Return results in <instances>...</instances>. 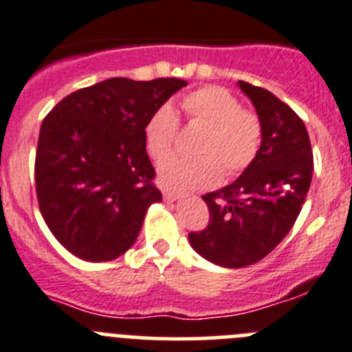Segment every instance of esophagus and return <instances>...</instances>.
<instances>
[{"mask_svg": "<svg viewBox=\"0 0 352 352\" xmlns=\"http://www.w3.org/2000/svg\"><path fill=\"white\" fill-rule=\"evenodd\" d=\"M163 197H165V201H170V203H173V201L180 199V194L175 192V190H165V192H163Z\"/></svg>", "mask_w": 352, "mask_h": 352, "instance_id": "obj_1", "label": "esophagus"}]
</instances>
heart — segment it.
Listing matches in <instances>:
<instances>
[{
	"instance_id": "b5f03b06",
	"label": "heart",
	"mask_w": 352,
	"mask_h": 352,
	"mask_svg": "<svg viewBox=\"0 0 352 352\" xmlns=\"http://www.w3.org/2000/svg\"><path fill=\"white\" fill-rule=\"evenodd\" d=\"M182 110L190 124L206 127L197 144L196 158L166 156L158 163L160 182L166 189L186 190L210 187L221 172L235 177L256 160L263 129L258 115L241 107V101L220 85H204L182 98ZM179 134V118L170 104L156 108L144 125L146 149L162 158L172 149Z\"/></svg>"
}]
</instances>
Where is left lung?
<instances>
[{"instance_id": "1", "label": "left lung", "mask_w": 352, "mask_h": 352, "mask_svg": "<svg viewBox=\"0 0 352 352\" xmlns=\"http://www.w3.org/2000/svg\"><path fill=\"white\" fill-rule=\"evenodd\" d=\"M261 122L263 138L254 162L235 182L204 194L210 223L190 232L194 251L225 268L263 259L289 234L306 201L313 151L301 118L270 91L239 80Z\"/></svg>"}]
</instances>
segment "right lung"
Returning <instances> with one entry per match:
<instances>
[{"label":"right lung","mask_w":352,"mask_h":352,"mask_svg":"<svg viewBox=\"0 0 352 352\" xmlns=\"http://www.w3.org/2000/svg\"><path fill=\"white\" fill-rule=\"evenodd\" d=\"M184 85L113 77L68 94L46 115L34 166L37 203L72 254L110 261L135 242L149 204L162 201L144 125Z\"/></svg>","instance_id":"1"}]
</instances>
